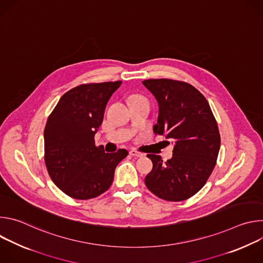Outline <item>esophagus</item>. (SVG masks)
Returning a JSON list of instances; mask_svg holds the SVG:
<instances>
[{"instance_id": "1", "label": "esophagus", "mask_w": 263, "mask_h": 263, "mask_svg": "<svg viewBox=\"0 0 263 263\" xmlns=\"http://www.w3.org/2000/svg\"><path fill=\"white\" fill-rule=\"evenodd\" d=\"M130 155H132L133 157H143V154L141 152L136 151V149H131Z\"/></svg>"}]
</instances>
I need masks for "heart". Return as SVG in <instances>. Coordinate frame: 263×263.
Instances as JSON below:
<instances>
[{"label": "heart", "instance_id": "heart-1", "mask_svg": "<svg viewBox=\"0 0 263 263\" xmlns=\"http://www.w3.org/2000/svg\"><path fill=\"white\" fill-rule=\"evenodd\" d=\"M138 98H142V97H140V96H135L133 99H138Z\"/></svg>", "mask_w": 263, "mask_h": 263}]
</instances>
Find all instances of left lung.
<instances>
[{
    "mask_svg": "<svg viewBox=\"0 0 263 263\" xmlns=\"http://www.w3.org/2000/svg\"><path fill=\"white\" fill-rule=\"evenodd\" d=\"M142 83L159 105L154 132L175 141L173 157L167 161L146 155L153 168L144 183L162 200H187L206 184L216 164L220 146L216 120L206 98L189 83L172 79H148Z\"/></svg>",
    "mask_w": 263,
    "mask_h": 263,
    "instance_id": "1",
    "label": "left lung"
}]
</instances>
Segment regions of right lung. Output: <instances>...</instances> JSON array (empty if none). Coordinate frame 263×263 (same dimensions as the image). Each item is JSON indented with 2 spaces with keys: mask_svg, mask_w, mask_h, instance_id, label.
<instances>
[{
  "mask_svg": "<svg viewBox=\"0 0 263 263\" xmlns=\"http://www.w3.org/2000/svg\"><path fill=\"white\" fill-rule=\"evenodd\" d=\"M122 81L86 83L65 92L45 128V163L52 181L77 200L99 197L111 186L125 148L105 153L95 143L108 100Z\"/></svg>",
  "mask_w": 263,
  "mask_h": 263,
  "instance_id": "1",
  "label": "right lung"
}]
</instances>
